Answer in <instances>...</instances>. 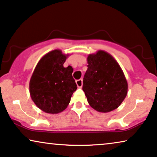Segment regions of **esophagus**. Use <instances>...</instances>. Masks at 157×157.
I'll use <instances>...</instances> for the list:
<instances>
[{
  "label": "esophagus",
  "instance_id": "1",
  "mask_svg": "<svg viewBox=\"0 0 157 157\" xmlns=\"http://www.w3.org/2000/svg\"><path fill=\"white\" fill-rule=\"evenodd\" d=\"M76 84H77V87H79V88H81V87H82V85H83L82 79H80V80H76Z\"/></svg>",
  "mask_w": 157,
  "mask_h": 157
}]
</instances>
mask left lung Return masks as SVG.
<instances>
[{
	"label": "left lung",
	"instance_id": "left-lung-1",
	"mask_svg": "<svg viewBox=\"0 0 157 157\" xmlns=\"http://www.w3.org/2000/svg\"><path fill=\"white\" fill-rule=\"evenodd\" d=\"M87 61L82 90L89 105L100 113L118 108L128 93V82L119 64L103 50L89 54Z\"/></svg>",
	"mask_w": 157,
	"mask_h": 157
}]
</instances>
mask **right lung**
Masks as SVG:
<instances>
[{"label":"right lung","instance_id":"add662e5","mask_svg":"<svg viewBox=\"0 0 157 157\" xmlns=\"http://www.w3.org/2000/svg\"><path fill=\"white\" fill-rule=\"evenodd\" d=\"M69 54L54 49L43 56L37 63L29 82V93L33 103L42 111L57 114L70 103L77 85L73 68L64 67Z\"/></svg>","mask_w":157,"mask_h":157}]
</instances>
